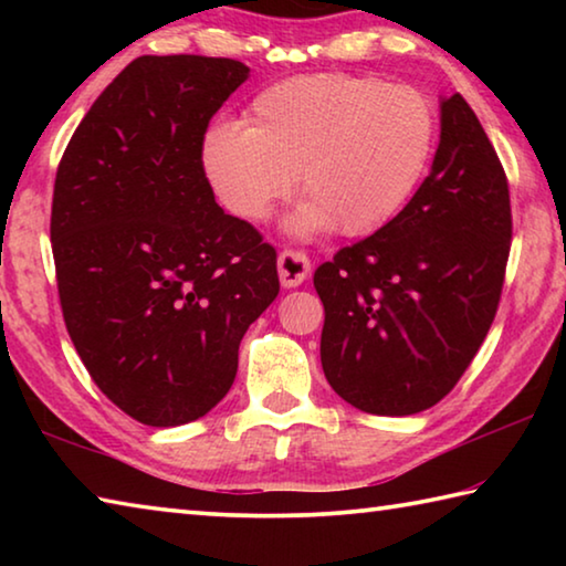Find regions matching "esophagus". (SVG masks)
Segmentation results:
<instances>
[{"label": "esophagus", "mask_w": 566, "mask_h": 566, "mask_svg": "<svg viewBox=\"0 0 566 566\" xmlns=\"http://www.w3.org/2000/svg\"><path fill=\"white\" fill-rule=\"evenodd\" d=\"M276 270H280V282L284 290H294V286L304 284L306 276H310L312 264L302 252L284 249V252L276 256Z\"/></svg>", "instance_id": "esophagus-1"}]
</instances>
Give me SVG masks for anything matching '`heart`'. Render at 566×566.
Returning <instances> with one entry per match:
<instances>
[{
    "instance_id": "1",
    "label": "heart",
    "mask_w": 566,
    "mask_h": 566,
    "mask_svg": "<svg viewBox=\"0 0 566 566\" xmlns=\"http://www.w3.org/2000/svg\"><path fill=\"white\" fill-rule=\"evenodd\" d=\"M437 112L424 94L379 76L304 74L256 94L247 127L219 122L205 134L202 167L227 212L262 222L292 191L304 202L290 232L337 227L367 237L395 222L424 179Z\"/></svg>"
}]
</instances>
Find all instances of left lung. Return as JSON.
<instances>
[{
	"label": "left lung",
	"instance_id": "8db88e82",
	"mask_svg": "<svg viewBox=\"0 0 566 566\" xmlns=\"http://www.w3.org/2000/svg\"><path fill=\"white\" fill-rule=\"evenodd\" d=\"M439 147L395 222L314 272L322 369L352 407H434L490 332L512 244L510 185L462 94L439 99Z\"/></svg>",
	"mask_w": 566,
	"mask_h": 566
}]
</instances>
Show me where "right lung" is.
Returning a JSON list of instances; mask_svg holds the SVG:
<instances>
[{"mask_svg": "<svg viewBox=\"0 0 566 566\" xmlns=\"http://www.w3.org/2000/svg\"><path fill=\"white\" fill-rule=\"evenodd\" d=\"M249 76L224 56H139L56 169L52 252L66 332L107 399L147 427L205 417L280 294L274 247L214 202L209 119Z\"/></svg>", "mask_w": 566, "mask_h": 566, "instance_id": "obj_1", "label": "right lung"}]
</instances>
